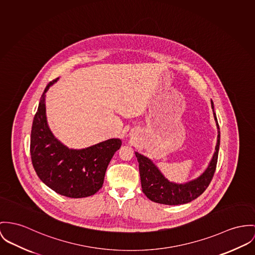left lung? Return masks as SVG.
<instances>
[{"mask_svg":"<svg viewBox=\"0 0 255 255\" xmlns=\"http://www.w3.org/2000/svg\"><path fill=\"white\" fill-rule=\"evenodd\" d=\"M212 108L214 111V103L212 101ZM215 119L217 121L216 113L214 111ZM218 129L219 125L217 123ZM220 142V134L218 132V138L216 146V152L210 163V166L205 173L195 180L185 184H176L170 182L161 175L155 165L146 157L136 152L138 170L141 182V189L144 195L149 200L164 205H182L189 203L200 196L211 183L216 172L218 150Z\"/></svg>","mask_w":255,"mask_h":255,"instance_id":"obj_1","label":"left lung"}]
</instances>
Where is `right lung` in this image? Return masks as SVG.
I'll return each mask as SVG.
<instances>
[{
	"mask_svg": "<svg viewBox=\"0 0 255 255\" xmlns=\"http://www.w3.org/2000/svg\"><path fill=\"white\" fill-rule=\"evenodd\" d=\"M56 80L46 85L33 121L30 141L33 167L40 180L60 195L91 196L103 186L108 165L122 142L112 138L85 149L74 150L53 137L46 123L44 94Z\"/></svg>",
	"mask_w": 255,
	"mask_h": 255,
	"instance_id": "add662e5",
	"label": "right lung"
}]
</instances>
